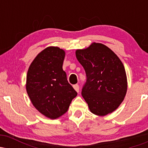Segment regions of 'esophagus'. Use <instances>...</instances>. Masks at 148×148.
<instances>
[{
	"instance_id": "esophagus-1",
	"label": "esophagus",
	"mask_w": 148,
	"mask_h": 148,
	"mask_svg": "<svg viewBox=\"0 0 148 148\" xmlns=\"http://www.w3.org/2000/svg\"><path fill=\"white\" fill-rule=\"evenodd\" d=\"M74 88V90L77 92H79V86L78 84H76V85H74V86H73Z\"/></svg>"
}]
</instances>
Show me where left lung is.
Segmentation results:
<instances>
[{
	"mask_svg": "<svg viewBox=\"0 0 148 148\" xmlns=\"http://www.w3.org/2000/svg\"><path fill=\"white\" fill-rule=\"evenodd\" d=\"M76 56L86 74L81 95L90 111L99 116L114 111L127 93V75L123 62L113 51L100 43L78 49Z\"/></svg>",
	"mask_w": 148,
	"mask_h": 148,
	"instance_id": "8db88e82",
	"label": "left lung"
}]
</instances>
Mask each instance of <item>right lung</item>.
<instances>
[{"mask_svg": "<svg viewBox=\"0 0 148 148\" xmlns=\"http://www.w3.org/2000/svg\"><path fill=\"white\" fill-rule=\"evenodd\" d=\"M64 56L58 47H47L34 59L27 73L26 90L30 101L37 111L51 119L64 114L77 95L62 69Z\"/></svg>", "mask_w": 148, "mask_h": 148, "instance_id": "1", "label": "right lung"}]
</instances>
